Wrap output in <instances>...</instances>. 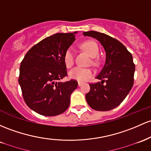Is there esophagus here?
<instances>
[{"label":"esophagus","mask_w":151,"mask_h":151,"mask_svg":"<svg viewBox=\"0 0 151 151\" xmlns=\"http://www.w3.org/2000/svg\"><path fill=\"white\" fill-rule=\"evenodd\" d=\"M82 82H78V86L79 87H80V86H82Z\"/></svg>","instance_id":"esophagus-1"}]
</instances>
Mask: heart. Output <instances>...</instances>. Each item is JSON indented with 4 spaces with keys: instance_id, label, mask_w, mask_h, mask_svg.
Segmentation results:
<instances>
[{
    "instance_id": "obj_1",
    "label": "heart",
    "mask_w": 151,
    "mask_h": 151,
    "mask_svg": "<svg viewBox=\"0 0 151 151\" xmlns=\"http://www.w3.org/2000/svg\"><path fill=\"white\" fill-rule=\"evenodd\" d=\"M81 46L84 51L87 52V54L91 57L94 58L98 55L99 48L97 43L94 41H87L82 43ZM64 61L65 65L68 68L72 67L74 63V56L72 49L69 48L67 49L64 56ZM93 64H96L95 60H92ZM93 74V71L89 68H82V67H75L70 71L69 77L73 79L79 81V82H84L90 78Z\"/></svg>"
}]
</instances>
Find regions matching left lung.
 <instances>
[{
  "label": "left lung",
  "mask_w": 151,
  "mask_h": 151,
  "mask_svg": "<svg viewBox=\"0 0 151 151\" xmlns=\"http://www.w3.org/2000/svg\"><path fill=\"white\" fill-rule=\"evenodd\" d=\"M83 34L98 40L106 52L105 65L96 77L101 81L89 84L86 100L95 110H112L120 105L133 85L135 64L132 54L121 42L107 34L94 31Z\"/></svg>",
  "instance_id": "8db88e82"
}]
</instances>
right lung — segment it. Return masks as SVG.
<instances>
[{
  "instance_id": "obj_1",
  "label": "right lung",
  "mask_w": 151,
  "mask_h": 151,
  "mask_svg": "<svg viewBox=\"0 0 151 151\" xmlns=\"http://www.w3.org/2000/svg\"><path fill=\"white\" fill-rule=\"evenodd\" d=\"M75 33L46 37L26 53L20 66L19 82L26 105L44 116H56L67 110L70 95L78 86L75 79L59 80L67 75L66 51L75 41Z\"/></svg>"
}]
</instances>
